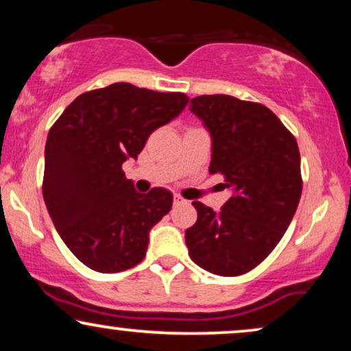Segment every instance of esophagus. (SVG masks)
I'll use <instances>...</instances> for the list:
<instances>
[{"mask_svg":"<svg viewBox=\"0 0 351 351\" xmlns=\"http://www.w3.org/2000/svg\"><path fill=\"white\" fill-rule=\"evenodd\" d=\"M183 203H186V201L181 198V196L175 195V198H173V204H175V206H180V204H183Z\"/></svg>","mask_w":351,"mask_h":351,"instance_id":"obj_1","label":"esophagus"}]
</instances>
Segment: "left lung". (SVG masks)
Returning <instances> with one entry per match:
<instances>
[{"mask_svg":"<svg viewBox=\"0 0 351 351\" xmlns=\"http://www.w3.org/2000/svg\"><path fill=\"white\" fill-rule=\"evenodd\" d=\"M189 110L211 134L209 173L223 176V186L232 189L217 213L193 203L198 219L186 229L189 257L216 276H243L274 251L299 206L297 140L263 104L199 95Z\"/></svg>","mask_w":351,"mask_h":351,"instance_id":"8db88e82","label":"left lung"}]
</instances>
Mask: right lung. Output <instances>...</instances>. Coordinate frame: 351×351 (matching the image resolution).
<instances>
[{"mask_svg":"<svg viewBox=\"0 0 351 351\" xmlns=\"http://www.w3.org/2000/svg\"><path fill=\"white\" fill-rule=\"evenodd\" d=\"M188 100L117 82L80 94L51 127L43 196L59 236L92 271L122 272L143 261L148 232L170 213L173 195L136 193L122 165Z\"/></svg>","mask_w":351,"mask_h":351,"instance_id":"add662e5","label":"right lung"}]
</instances>
